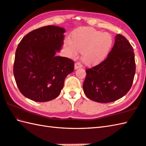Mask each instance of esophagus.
Listing matches in <instances>:
<instances>
[{
  "instance_id": "1",
  "label": "esophagus",
  "mask_w": 146,
  "mask_h": 146,
  "mask_svg": "<svg viewBox=\"0 0 146 146\" xmlns=\"http://www.w3.org/2000/svg\"><path fill=\"white\" fill-rule=\"evenodd\" d=\"M82 65L80 63H76L75 64V70L78 69V68H82Z\"/></svg>"
}]
</instances>
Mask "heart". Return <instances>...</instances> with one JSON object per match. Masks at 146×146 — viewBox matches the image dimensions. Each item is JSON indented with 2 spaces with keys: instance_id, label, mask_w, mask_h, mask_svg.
Returning a JSON list of instances; mask_svg holds the SVG:
<instances>
[{
  "instance_id": "1",
  "label": "heart",
  "mask_w": 146,
  "mask_h": 146,
  "mask_svg": "<svg viewBox=\"0 0 146 146\" xmlns=\"http://www.w3.org/2000/svg\"><path fill=\"white\" fill-rule=\"evenodd\" d=\"M113 44L111 35L92 27H80L73 32L70 41L64 44V49L70 57L82 52V60L88 66L102 63L110 53Z\"/></svg>"
}]
</instances>
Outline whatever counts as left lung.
<instances>
[{"mask_svg": "<svg viewBox=\"0 0 146 146\" xmlns=\"http://www.w3.org/2000/svg\"><path fill=\"white\" fill-rule=\"evenodd\" d=\"M106 60L86 70L83 88L90 100L99 103L114 102L131 89L135 73L134 49L124 36L117 35Z\"/></svg>", "mask_w": 146, "mask_h": 146, "instance_id": "obj_1", "label": "left lung"}]
</instances>
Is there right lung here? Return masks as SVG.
<instances>
[{
    "label": "right lung",
    "instance_id": "1",
    "mask_svg": "<svg viewBox=\"0 0 146 146\" xmlns=\"http://www.w3.org/2000/svg\"><path fill=\"white\" fill-rule=\"evenodd\" d=\"M65 31L59 26H44L27 34L18 44L13 72L24 97L44 102L60 94L65 78L74 70L72 60L56 55L63 45Z\"/></svg>",
    "mask_w": 146,
    "mask_h": 146
}]
</instances>
